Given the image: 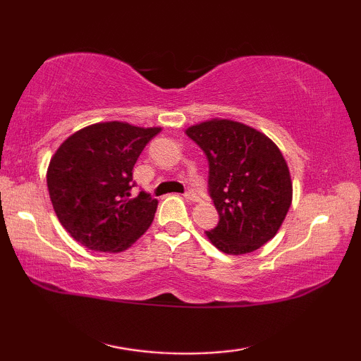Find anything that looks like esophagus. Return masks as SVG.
<instances>
[{
  "label": "esophagus",
  "mask_w": 361,
  "mask_h": 361,
  "mask_svg": "<svg viewBox=\"0 0 361 361\" xmlns=\"http://www.w3.org/2000/svg\"><path fill=\"white\" fill-rule=\"evenodd\" d=\"M185 197L188 199V200H191V202H200V197L195 192H192V191H188V192H185Z\"/></svg>",
  "instance_id": "1"
}]
</instances>
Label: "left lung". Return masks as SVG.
<instances>
[{"mask_svg": "<svg viewBox=\"0 0 361 361\" xmlns=\"http://www.w3.org/2000/svg\"><path fill=\"white\" fill-rule=\"evenodd\" d=\"M209 159V188L219 221L207 231L226 255L261 248L282 226L293 199L290 169L279 146L242 122L210 119L186 129Z\"/></svg>", "mask_w": 361, "mask_h": 361, "instance_id": "left-lung-1", "label": "left lung"}]
</instances>
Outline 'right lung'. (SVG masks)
<instances>
[{
	"instance_id": "1",
	"label": "right lung",
	"mask_w": 361,
	"mask_h": 361,
	"mask_svg": "<svg viewBox=\"0 0 361 361\" xmlns=\"http://www.w3.org/2000/svg\"><path fill=\"white\" fill-rule=\"evenodd\" d=\"M161 127L97 122L70 135L47 167V189L60 224L94 252L130 248L154 219L157 200L132 197V170Z\"/></svg>"
}]
</instances>
